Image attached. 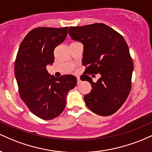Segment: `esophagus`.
Segmentation results:
<instances>
[{"label":"esophagus","mask_w":152,"mask_h":152,"mask_svg":"<svg viewBox=\"0 0 152 152\" xmlns=\"http://www.w3.org/2000/svg\"><path fill=\"white\" fill-rule=\"evenodd\" d=\"M81 83V80H80L79 78L77 77V83L78 84V83Z\"/></svg>","instance_id":"esophagus-1"}]
</instances>
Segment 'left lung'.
I'll use <instances>...</instances> for the list:
<instances>
[{
	"mask_svg": "<svg viewBox=\"0 0 152 152\" xmlns=\"http://www.w3.org/2000/svg\"><path fill=\"white\" fill-rule=\"evenodd\" d=\"M69 34L83 45L82 64L88 66L83 81L89 82L92 88L84 96L86 106L100 116L114 114L126 100L132 87L134 64L126 41L111 27L97 23L69 27ZM98 72L101 78L96 83L86 75Z\"/></svg>",
	"mask_w": 152,
	"mask_h": 152,
	"instance_id": "8db88e82",
	"label": "left lung"
}]
</instances>
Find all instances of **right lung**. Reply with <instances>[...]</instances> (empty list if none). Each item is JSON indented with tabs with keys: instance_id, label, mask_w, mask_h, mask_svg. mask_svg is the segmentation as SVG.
I'll return each mask as SVG.
<instances>
[{
	"instance_id": "obj_1",
	"label": "right lung",
	"mask_w": 152,
	"mask_h": 152,
	"mask_svg": "<svg viewBox=\"0 0 152 152\" xmlns=\"http://www.w3.org/2000/svg\"><path fill=\"white\" fill-rule=\"evenodd\" d=\"M67 34L68 27L33 29L24 38L15 58V76L20 97L31 112L43 120L61 114L68 92L77 83L72 75L57 78L46 69L54 61V49Z\"/></svg>"
}]
</instances>
